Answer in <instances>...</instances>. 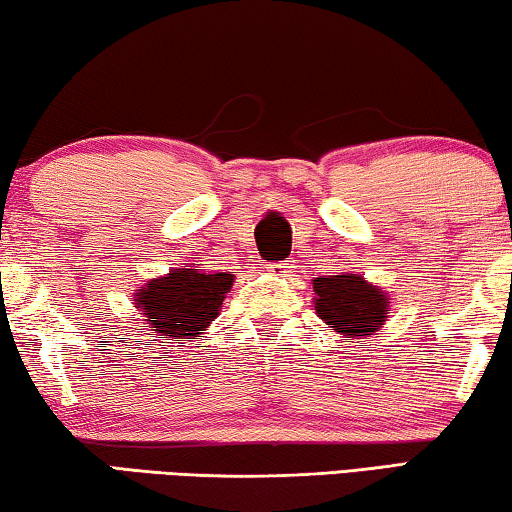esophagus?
Instances as JSON below:
<instances>
[{
    "mask_svg": "<svg viewBox=\"0 0 512 512\" xmlns=\"http://www.w3.org/2000/svg\"><path fill=\"white\" fill-rule=\"evenodd\" d=\"M291 268H293V261H281V263H272L270 272L277 274V277H284L286 272H291Z\"/></svg>",
    "mask_w": 512,
    "mask_h": 512,
    "instance_id": "1",
    "label": "esophagus"
}]
</instances>
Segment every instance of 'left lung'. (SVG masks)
Returning <instances> with one entry per match:
<instances>
[{
    "label": "left lung",
    "mask_w": 512,
    "mask_h": 512,
    "mask_svg": "<svg viewBox=\"0 0 512 512\" xmlns=\"http://www.w3.org/2000/svg\"><path fill=\"white\" fill-rule=\"evenodd\" d=\"M316 314L344 337L362 339L379 332L390 314V298L379 286L351 272L314 279Z\"/></svg>",
    "instance_id": "obj_1"
}]
</instances>
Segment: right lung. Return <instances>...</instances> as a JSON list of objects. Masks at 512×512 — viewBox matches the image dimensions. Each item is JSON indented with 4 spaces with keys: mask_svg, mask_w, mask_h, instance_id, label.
<instances>
[{
    "mask_svg": "<svg viewBox=\"0 0 512 512\" xmlns=\"http://www.w3.org/2000/svg\"><path fill=\"white\" fill-rule=\"evenodd\" d=\"M233 279L228 272H205L187 265L140 286L136 307L159 335L177 344L187 342L203 335L207 325L219 316Z\"/></svg>",
    "mask_w": 512,
    "mask_h": 512,
    "instance_id": "obj_1",
    "label": "right lung"
}]
</instances>
